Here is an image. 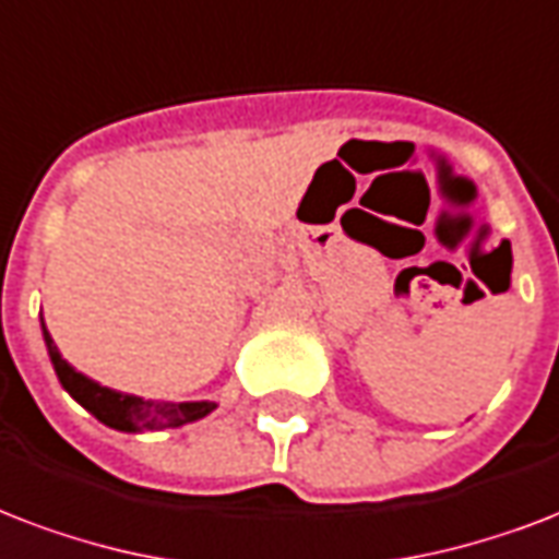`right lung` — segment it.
Masks as SVG:
<instances>
[{"mask_svg":"<svg viewBox=\"0 0 559 559\" xmlns=\"http://www.w3.org/2000/svg\"><path fill=\"white\" fill-rule=\"evenodd\" d=\"M43 340H46V352L55 366V374L67 393L93 413L102 425H108L114 431L126 433H148V431H166V428H181L190 421L204 419L207 413L216 411V402H155V399H140V395L119 393L110 386H102L99 381H93L84 372H79L75 366H70L61 357L58 346H55L52 334L46 331L40 313Z\"/></svg>","mask_w":559,"mask_h":559,"instance_id":"right-lung-1","label":"right lung"}]
</instances>
